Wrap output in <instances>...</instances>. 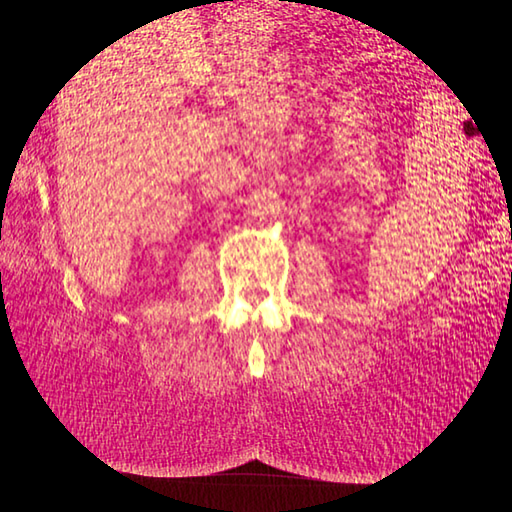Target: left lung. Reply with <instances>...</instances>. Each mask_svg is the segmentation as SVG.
I'll return each mask as SVG.
<instances>
[{
	"mask_svg": "<svg viewBox=\"0 0 512 512\" xmlns=\"http://www.w3.org/2000/svg\"><path fill=\"white\" fill-rule=\"evenodd\" d=\"M470 132H474V126H472V123H468V132H466V134H470Z\"/></svg>",
	"mask_w": 512,
	"mask_h": 512,
	"instance_id": "obj_1",
	"label": "left lung"
}]
</instances>
